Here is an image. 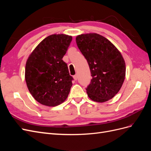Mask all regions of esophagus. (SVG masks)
Segmentation results:
<instances>
[{"instance_id": "34e87169", "label": "esophagus", "mask_w": 151, "mask_h": 151, "mask_svg": "<svg viewBox=\"0 0 151 151\" xmlns=\"http://www.w3.org/2000/svg\"><path fill=\"white\" fill-rule=\"evenodd\" d=\"M73 77H74V80H77V74H76V75H74V76H73Z\"/></svg>"}]
</instances>
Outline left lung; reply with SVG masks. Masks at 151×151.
Segmentation results:
<instances>
[{
	"label": "left lung",
	"mask_w": 151,
	"mask_h": 151,
	"mask_svg": "<svg viewBox=\"0 0 151 151\" xmlns=\"http://www.w3.org/2000/svg\"><path fill=\"white\" fill-rule=\"evenodd\" d=\"M76 40L92 76L86 88L89 98L99 103L111 99L125 80V63L121 53L108 39L97 33L78 35Z\"/></svg>",
	"instance_id": "8db88e82"
}]
</instances>
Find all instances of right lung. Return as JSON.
I'll use <instances>...</instances> for the list:
<instances>
[{"label": "right lung", "mask_w": 151, "mask_h": 151, "mask_svg": "<svg viewBox=\"0 0 151 151\" xmlns=\"http://www.w3.org/2000/svg\"><path fill=\"white\" fill-rule=\"evenodd\" d=\"M72 40L71 36L52 35L41 42L26 63L25 80L38 103L56 106L67 99L72 86L67 63L62 58Z\"/></svg>", "instance_id": "right-lung-1"}]
</instances>
